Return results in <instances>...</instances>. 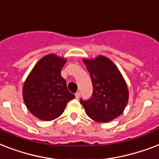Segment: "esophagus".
I'll use <instances>...</instances> for the list:
<instances>
[{
  "label": "esophagus",
  "instance_id": "1",
  "mask_svg": "<svg viewBox=\"0 0 159 159\" xmlns=\"http://www.w3.org/2000/svg\"><path fill=\"white\" fill-rule=\"evenodd\" d=\"M80 97V92H76L75 93V98L78 99Z\"/></svg>",
  "mask_w": 159,
  "mask_h": 159
}]
</instances>
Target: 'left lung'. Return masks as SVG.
<instances>
[{
  "label": "left lung",
  "instance_id": "left-lung-1",
  "mask_svg": "<svg viewBox=\"0 0 159 159\" xmlns=\"http://www.w3.org/2000/svg\"><path fill=\"white\" fill-rule=\"evenodd\" d=\"M93 84L91 98L80 102L95 121L107 122L122 113L128 102L127 85L113 62L105 57L84 60Z\"/></svg>",
  "mask_w": 159,
  "mask_h": 159
}]
</instances>
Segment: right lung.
<instances>
[{
	"label": "right lung",
	"mask_w": 159,
	"mask_h": 159,
	"mask_svg": "<svg viewBox=\"0 0 159 159\" xmlns=\"http://www.w3.org/2000/svg\"><path fill=\"white\" fill-rule=\"evenodd\" d=\"M66 60L51 54L39 61L32 70L23 88V98L29 111L43 120L61 115L67 102L75 96L67 89L61 75Z\"/></svg>",
	"instance_id": "obj_1"
}]
</instances>
